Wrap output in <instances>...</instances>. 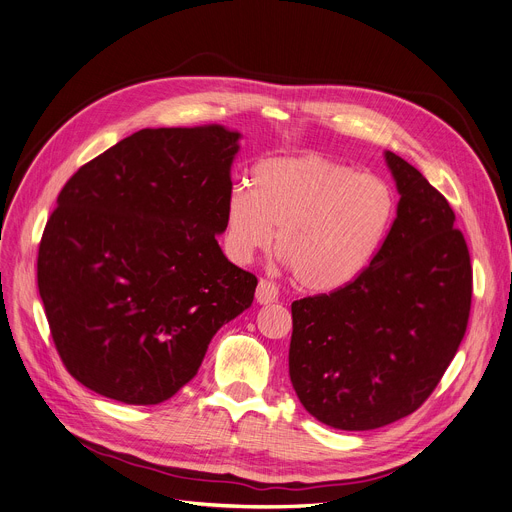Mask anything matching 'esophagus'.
<instances>
[{"label":"esophagus","mask_w":512,"mask_h":512,"mask_svg":"<svg viewBox=\"0 0 512 512\" xmlns=\"http://www.w3.org/2000/svg\"><path fill=\"white\" fill-rule=\"evenodd\" d=\"M279 299V287L268 281V279H260L258 287H256V302L258 304H273Z\"/></svg>","instance_id":"esophagus-1"}]
</instances>
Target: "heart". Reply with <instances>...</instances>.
Here are the masks:
<instances>
[{
	"mask_svg": "<svg viewBox=\"0 0 512 512\" xmlns=\"http://www.w3.org/2000/svg\"><path fill=\"white\" fill-rule=\"evenodd\" d=\"M250 187L231 190L225 206V248L246 264L275 242L297 285L337 291L374 260L395 217L386 179L355 173L322 155L258 163Z\"/></svg>",
	"mask_w": 512,
	"mask_h": 512,
	"instance_id": "heart-1",
	"label": "heart"
}]
</instances>
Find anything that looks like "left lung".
<instances>
[{
    "instance_id": "1",
    "label": "left lung",
    "mask_w": 512,
    "mask_h": 512,
    "mask_svg": "<svg viewBox=\"0 0 512 512\" xmlns=\"http://www.w3.org/2000/svg\"><path fill=\"white\" fill-rule=\"evenodd\" d=\"M401 194L370 266L349 285L291 304L297 399L337 430H376L426 403L465 337L473 268L448 200L386 153Z\"/></svg>"
}]
</instances>
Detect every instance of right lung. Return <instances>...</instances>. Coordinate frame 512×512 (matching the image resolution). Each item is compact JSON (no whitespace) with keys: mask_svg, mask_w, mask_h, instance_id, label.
<instances>
[{"mask_svg":"<svg viewBox=\"0 0 512 512\" xmlns=\"http://www.w3.org/2000/svg\"><path fill=\"white\" fill-rule=\"evenodd\" d=\"M237 132L140 130L84 163L47 219L37 285L66 370L97 395L159 405L188 384L258 279L217 244Z\"/></svg>","mask_w":512,"mask_h":512,"instance_id":"right-lung-1","label":"right lung"}]
</instances>
